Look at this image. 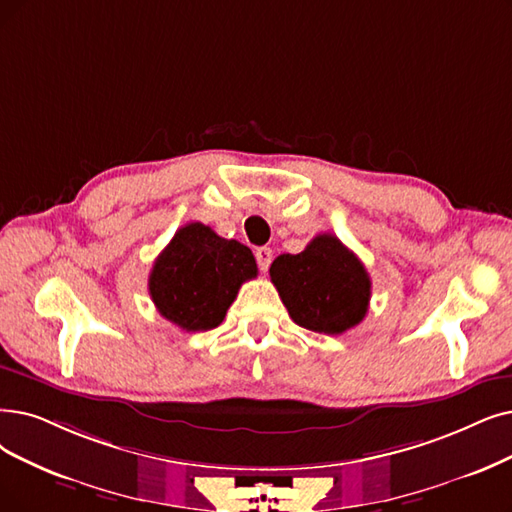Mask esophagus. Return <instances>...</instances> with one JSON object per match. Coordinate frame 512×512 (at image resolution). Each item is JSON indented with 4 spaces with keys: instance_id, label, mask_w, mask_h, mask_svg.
Wrapping results in <instances>:
<instances>
[{
    "instance_id": "obj_1",
    "label": "esophagus",
    "mask_w": 512,
    "mask_h": 512,
    "mask_svg": "<svg viewBox=\"0 0 512 512\" xmlns=\"http://www.w3.org/2000/svg\"><path fill=\"white\" fill-rule=\"evenodd\" d=\"M271 260H273V250L271 248H258L256 250V262H258V269L262 273H267Z\"/></svg>"
}]
</instances>
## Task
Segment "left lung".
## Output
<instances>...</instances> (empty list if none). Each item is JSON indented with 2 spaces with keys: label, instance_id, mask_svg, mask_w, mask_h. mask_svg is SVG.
<instances>
[{
  "label": "left lung",
  "instance_id": "left-lung-1",
  "mask_svg": "<svg viewBox=\"0 0 512 512\" xmlns=\"http://www.w3.org/2000/svg\"><path fill=\"white\" fill-rule=\"evenodd\" d=\"M269 273L290 317L306 330L338 336L367 313L370 275L332 233L317 235L300 254L277 256Z\"/></svg>",
  "mask_w": 512,
  "mask_h": 512
}]
</instances>
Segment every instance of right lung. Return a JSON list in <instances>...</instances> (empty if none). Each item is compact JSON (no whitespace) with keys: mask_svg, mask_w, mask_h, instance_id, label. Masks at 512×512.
Returning <instances> with one entry per match:
<instances>
[{"mask_svg":"<svg viewBox=\"0 0 512 512\" xmlns=\"http://www.w3.org/2000/svg\"><path fill=\"white\" fill-rule=\"evenodd\" d=\"M258 273L248 245L224 239L201 222L180 227L149 275V294L161 317L185 332L218 327L243 281Z\"/></svg>","mask_w":512,"mask_h":512,"instance_id":"obj_1","label":"right lung"}]
</instances>
